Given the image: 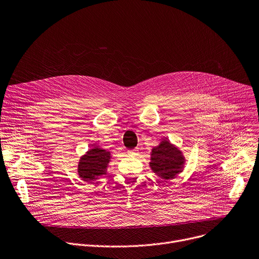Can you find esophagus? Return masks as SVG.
<instances>
[{"label":"esophagus","mask_w":259,"mask_h":259,"mask_svg":"<svg viewBox=\"0 0 259 259\" xmlns=\"http://www.w3.org/2000/svg\"><path fill=\"white\" fill-rule=\"evenodd\" d=\"M128 155H129V156H136V155H137V153H139V150H137V149H133V150H129L128 152Z\"/></svg>","instance_id":"obj_1"}]
</instances>
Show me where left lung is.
I'll use <instances>...</instances> for the list:
<instances>
[{"label":"left lung","instance_id":"obj_1","mask_svg":"<svg viewBox=\"0 0 259 259\" xmlns=\"http://www.w3.org/2000/svg\"><path fill=\"white\" fill-rule=\"evenodd\" d=\"M184 157L182 153L167 140L152 149L150 166L162 179H173L182 171Z\"/></svg>","mask_w":259,"mask_h":259}]
</instances>
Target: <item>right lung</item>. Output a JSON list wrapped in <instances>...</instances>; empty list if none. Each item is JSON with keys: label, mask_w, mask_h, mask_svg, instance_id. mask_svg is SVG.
I'll list each match as a JSON object with an SVG mask.
<instances>
[{"label": "right lung", "mask_w": 259, "mask_h": 259, "mask_svg": "<svg viewBox=\"0 0 259 259\" xmlns=\"http://www.w3.org/2000/svg\"><path fill=\"white\" fill-rule=\"evenodd\" d=\"M110 157V152L104 149L98 147L91 149L80 159L78 164L79 176L82 180L90 182L102 175H105Z\"/></svg>", "instance_id": "add662e5"}]
</instances>
